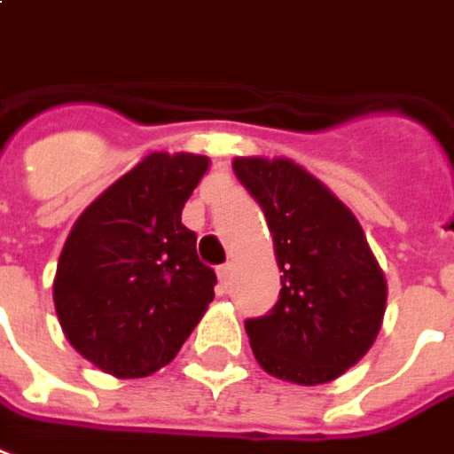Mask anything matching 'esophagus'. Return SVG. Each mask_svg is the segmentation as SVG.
Instances as JSON below:
<instances>
[{
	"label": "esophagus",
	"mask_w": 454,
	"mask_h": 454,
	"mask_svg": "<svg viewBox=\"0 0 454 454\" xmlns=\"http://www.w3.org/2000/svg\"><path fill=\"white\" fill-rule=\"evenodd\" d=\"M232 263H224V266H220V271H217V276H220V284L227 288L230 286V281H232Z\"/></svg>",
	"instance_id": "34e87169"
}]
</instances>
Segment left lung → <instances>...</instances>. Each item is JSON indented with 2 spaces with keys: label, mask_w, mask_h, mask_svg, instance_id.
<instances>
[{
  "label": "left lung",
  "mask_w": 454,
  "mask_h": 454,
  "mask_svg": "<svg viewBox=\"0 0 454 454\" xmlns=\"http://www.w3.org/2000/svg\"><path fill=\"white\" fill-rule=\"evenodd\" d=\"M237 178L262 205L281 295L247 320L249 345L276 379L335 381L372 349L387 310V278L352 210L295 160L237 156Z\"/></svg>",
  "instance_id": "8db88e82"
}]
</instances>
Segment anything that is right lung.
<instances>
[{"label": "right lung", "mask_w": 454, "mask_h": 454, "mask_svg": "<svg viewBox=\"0 0 454 454\" xmlns=\"http://www.w3.org/2000/svg\"><path fill=\"white\" fill-rule=\"evenodd\" d=\"M210 166L200 153L153 151L99 192L67 234L53 303L67 342L117 379L173 362L215 298L183 207Z\"/></svg>", "instance_id": "obj_1"}]
</instances>
